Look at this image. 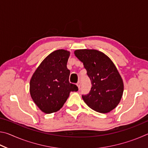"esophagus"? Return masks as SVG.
<instances>
[{"instance_id": "34e87169", "label": "esophagus", "mask_w": 148, "mask_h": 148, "mask_svg": "<svg viewBox=\"0 0 148 148\" xmlns=\"http://www.w3.org/2000/svg\"><path fill=\"white\" fill-rule=\"evenodd\" d=\"M77 87H78V88L79 89L80 88V87H81V82H80L79 81L77 82Z\"/></svg>"}]
</instances>
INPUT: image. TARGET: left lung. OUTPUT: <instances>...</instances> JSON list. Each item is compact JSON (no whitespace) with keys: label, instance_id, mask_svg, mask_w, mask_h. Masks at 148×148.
Segmentation results:
<instances>
[{"label":"left lung","instance_id":"obj_1","mask_svg":"<svg viewBox=\"0 0 148 148\" xmlns=\"http://www.w3.org/2000/svg\"><path fill=\"white\" fill-rule=\"evenodd\" d=\"M74 54L84 63L91 82L88 94L82 95L87 106L100 113H108L119 103L123 83L113 62L95 49H77Z\"/></svg>","mask_w":148,"mask_h":148}]
</instances>
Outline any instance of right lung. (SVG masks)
<instances>
[{
  "label": "right lung",
  "instance_id": "add662e5",
  "mask_svg": "<svg viewBox=\"0 0 148 148\" xmlns=\"http://www.w3.org/2000/svg\"><path fill=\"white\" fill-rule=\"evenodd\" d=\"M70 52L58 49L44 59L30 81V93L34 103L42 112L58 111L71 91H77L76 85L69 82L70 70L66 64Z\"/></svg>",
  "mask_w": 148,
  "mask_h": 148
}]
</instances>
